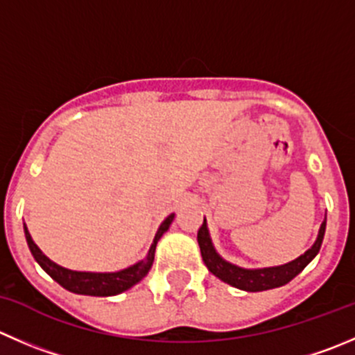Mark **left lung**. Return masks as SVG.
I'll use <instances>...</instances> for the list:
<instances>
[{
    "mask_svg": "<svg viewBox=\"0 0 355 355\" xmlns=\"http://www.w3.org/2000/svg\"><path fill=\"white\" fill-rule=\"evenodd\" d=\"M326 232V216L322 220L321 227H319L318 237H315L314 244L305 251L304 254H300L295 260L288 261L284 265H276V267H263V269H244L239 265H234L230 261H227L225 258L220 257L216 253L215 246H213L211 236H209L208 223L206 218L202 220V225L198 230V243L201 248V257L205 265L208 267L209 272L213 276L218 277L223 283L230 284V286L237 288V290L243 291H265L272 290V288L284 286V284L290 283L293 277H297L302 270L311 263L315 258V254L321 250L322 239H324Z\"/></svg>",
    "mask_w": 355,
    "mask_h": 355,
    "instance_id": "obj_1",
    "label": "left lung"
}]
</instances>
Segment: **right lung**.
Listing matches in <instances>:
<instances>
[{"label": "right lung", "instance_id": "obj_1", "mask_svg": "<svg viewBox=\"0 0 355 355\" xmlns=\"http://www.w3.org/2000/svg\"><path fill=\"white\" fill-rule=\"evenodd\" d=\"M175 218V213L168 215L166 218L161 222L159 229H157L156 236H154L153 244H150L147 257L142 258L137 263L130 265L126 269L118 270V272H81V270H71L65 269L62 265L55 263L53 260L46 257L43 251L37 248L31 237L27 225L24 223V234H26L27 246H29L31 253H33L34 260L40 263L41 269L48 274L53 281H57L62 288L67 291H72L76 295H90V297H114V295L123 293V291L130 290L135 286L137 283L144 279L149 274L150 267L154 261V253H156V244L161 239L164 232L170 229L171 222Z\"/></svg>", "mask_w": 355, "mask_h": 355}]
</instances>
